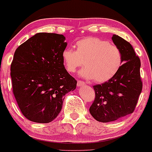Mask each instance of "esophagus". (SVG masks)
Returning a JSON list of instances; mask_svg holds the SVG:
<instances>
[{
	"label": "esophagus",
	"mask_w": 152,
	"mask_h": 152,
	"mask_svg": "<svg viewBox=\"0 0 152 152\" xmlns=\"http://www.w3.org/2000/svg\"><path fill=\"white\" fill-rule=\"evenodd\" d=\"M86 84V83L82 81H77V86H84V85Z\"/></svg>",
	"instance_id": "esophagus-1"
}]
</instances>
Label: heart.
I'll use <instances>...</instances> for the list:
<instances>
[{
  "mask_svg": "<svg viewBox=\"0 0 152 152\" xmlns=\"http://www.w3.org/2000/svg\"><path fill=\"white\" fill-rule=\"evenodd\" d=\"M63 63L68 72L73 73L86 66L80 74L94 82L104 83L113 79L122 66L123 56L118 46L94 37L76 42V50L66 48L62 53Z\"/></svg>",
  "mask_w": 152,
  "mask_h": 152,
  "instance_id": "1",
  "label": "heart"
}]
</instances>
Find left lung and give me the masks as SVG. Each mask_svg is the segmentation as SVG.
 <instances>
[{
	"label": "left lung",
	"mask_w": 152,
	"mask_h": 152,
	"mask_svg": "<svg viewBox=\"0 0 152 152\" xmlns=\"http://www.w3.org/2000/svg\"><path fill=\"white\" fill-rule=\"evenodd\" d=\"M112 39L121 50L123 63L113 79L93 86L95 98L89 112L95 120L102 123L115 121L133 113L143 86L141 61L132 45L115 34Z\"/></svg>",
	"instance_id": "8db88e82"
}]
</instances>
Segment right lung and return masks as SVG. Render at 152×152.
Segmentation results:
<instances>
[{
  "label": "right lung",
  "instance_id": "add662e5",
  "mask_svg": "<svg viewBox=\"0 0 152 152\" xmlns=\"http://www.w3.org/2000/svg\"><path fill=\"white\" fill-rule=\"evenodd\" d=\"M65 39L63 34L37 33L15 51L11 65L13 93L30 121H53L62 109L65 95L76 89L77 81L63 65Z\"/></svg>",
  "mask_w": 152,
  "mask_h": 152
}]
</instances>
